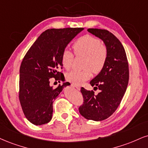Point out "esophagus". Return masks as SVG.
Returning <instances> with one entry per match:
<instances>
[{
	"mask_svg": "<svg viewBox=\"0 0 148 148\" xmlns=\"http://www.w3.org/2000/svg\"><path fill=\"white\" fill-rule=\"evenodd\" d=\"M72 86H74V87H75V88L77 89V90H80V88H81V87H80V85H76V84H74V83H73V84H72Z\"/></svg>",
	"mask_w": 148,
	"mask_h": 148,
	"instance_id": "esophagus-1",
	"label": "esophagus"
}]
</instances>
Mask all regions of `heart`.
<instances>
[{"label":"heart","mask_w":148,"mask_h":148,"mask_svg":"<svg viewBox=\"0 0 148 148\" xmlns=\"http://www.w3.org/2000/svg\"><path fill=\"white\" fill-rule=\"evenodd\" d=\"M74 54L83 56L82 70L71 71L66 74L67 81L74 84H81L91 77L92 72L97 74L101 72L108 58V49L101 40L91 35H85L78 38L72 45ZM74 54L70 51L65 50L62 54L61 63L64 68L72 67Z\"/></svg>","instance_id":"heart-1"}]
</instances>
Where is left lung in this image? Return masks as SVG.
Here are the masks:
<instances>
[{
    "instance_id": "left-lung-1",
    "label": "left lung",
    "mask_w": 148,
    "mask_h": 148,
    "mask_svg": "<svg viewBox=\"0 0 148 148\" xmlns=\"http://www.w3.org/2000/svg\"><path fill=\"white\" fill-rule=\"evenodd\" d=\"M88 31L104 42L108 58L103 69L90 81L93 90L81 88L83 103L79 107L81 114L88 120H105L116 110L125 93L129 81V66L123 46L113 34L106 29L90 28Z\"/></svg>"
}]
</instances>
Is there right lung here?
<instances>
[{
    "label": "right lung",
    "mask_w": 148,
    "mask_h": 148,
    "mask_svg": "<svg viewBox=\"0 0 148 148\" xmlns=\"http://www.w3.org/2000/svg\"><path fill=\"white\" fill-rule=\"evenodd\" d=\"M83 28L50 29L43 32L23 58L20 67L19 101L27 120L36 125L51 121L53 103L68 82L56 88L50 86L51 78L64 81L62 54Z\"/></svg>",
    "instance_id": "right-lung-1"
}]
</instances>
